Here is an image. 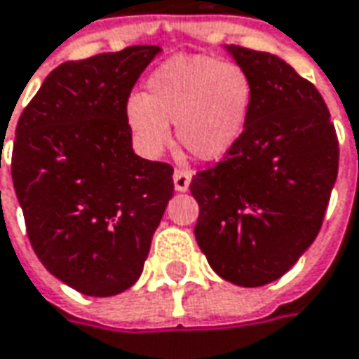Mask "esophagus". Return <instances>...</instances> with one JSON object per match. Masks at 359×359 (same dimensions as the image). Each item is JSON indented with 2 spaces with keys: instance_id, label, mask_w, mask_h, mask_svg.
Segmentation results:
<instances>
[{
  "instance_id": "obj_1",
  "label": "esophagus",
  "mask_w": 359,
  "mask_h": 359,
  "mask_svg": "<svg viewBox=\"0 0 359 359\" xmlns=\"http://www.w3.org/2000/svg\"><path fill=\"white\" fill-rule=\"evenodd\" d=\"M172 179H175V189H177L179 193H184V191H189V184H191V179H193V172L187 170V168H177Z\"/></svg>"
}]
</instances>
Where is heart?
<instances>
[{
    "instance_id": "heart-1",
    "label": "heart",
    "mask_w": 359,
    "mask_h": 359,
    "mask_svg": "<svg viewBox=\"0 0 359 359\" xmlns=\"http://www.w3.org/2000/svg\"><path fill=\"white\" fill-rule=\"evenodd\" d=\"M251 106L247 74L229 62L203 55H180L163 64L147 82V94L126 102V122L138 144L158 154L177 138L201 161L223 158L245 130Z\"/></svg>"
}]
</instances>
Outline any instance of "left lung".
Returning <instances> with one entry per match:
<instances>
[{"instance_id":"left-lung-1","label":"left lung","mask_w":359,"mask_h":359,"mask_svg":"<svg viewBox=\"0 0 359 359\" xmlns=\"http://www.w3.org/2000/svg\"><path fill=\"white\" fill-rule=\"evenodd\" d=\"M225 50L251 82V106L237 144L191 180L195 237L219 277L261 287L318 237L339 147L318 88L287 62L241 46Z\"/></svg>"}]
</instances>
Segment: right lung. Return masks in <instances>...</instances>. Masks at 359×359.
<instances>
[{"label":"right lung","instance_id":"obj_1","mask_svg":"<svg viewBox=\"0 0 359 359\" xmlns=\"http://www.w3.org/2000/svg\"><path fill=\"white\" fill-rule=\"evenodd\" d=\"M158 52L130 46L64 62L18 120L11 179L29 243L84 295L133 287L175 191L172 166L134 154L126 122L134 84Z\"/></svg>","mask_w":359,"mask_h":359}]
</instances>
